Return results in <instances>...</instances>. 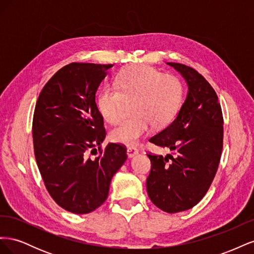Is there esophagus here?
<instances>
[{
	"label": "esophagus",
	"mask_w": 254,
	"mask_h": 254,
	"mask_svg": "<svg viewBox=\"0 0 254 254\" xmlns=\"http://www.w3.org/2000/svg\"><path fill=\"white\" fill-rule=\"evenodd\" d=\"M139 153V150L134 147H128L127 148V155L129 158H133L134 156H136Z\"/></svg>",
	"instance_id": "obj_1"
}]
</instances>
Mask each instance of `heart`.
<instances>
[{
    "instance_id": "heart-1",
    "label": "heart",
    "mask_w": 254,
    "mask_h": 254,
    "mask_svg": "<svg viewBox=\"0 0 254 254\" xmlns=\"http://www.w3.org/2000/svg\"><path fill=\"white\" fill-rule=\"evenodd\" d=\"M182 95V84L175 76L163 75L148 65H134L119 75L115 87L101 90L97 109L105 121L115 123L124 113L126 101L134 99L133 117L123 120L110 132L113 142L132 146L152 125L162 128L170 124L180 109Z\"/></svg>"
}]
</instances>
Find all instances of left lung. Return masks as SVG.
I'll use <instances>...</instances> for the list:
<instances>
[{
    "mask_svg": "<svg viewBox=\"0 0 254 254\" xmlns=\"http://www.w3.org/2000/svg\"><path fill=\"white\" fill-rule=\"evenodd\" d=\"M188 86L176 119L149 139L167 147L166 156L147 155L151 171L146 181L152 203L167 213L190 209L201 200L217 172L224 139V120L211 84L194 68L167 63Z\"/></svg>",
    "mask_w": 254,
    "mask_h": 254,
    "instance_id": "left-lung-1",
    "label": "left lung"
}]
</instances>
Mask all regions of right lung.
Returning a JSON list of instances; mask_svg holds the SVG:
<instances>
[{"mask_svg":"<svg viewBox=\"0 0 254 254\" xmlns=\"http://www.w3.org/2000/svg\"><path fill=\"white\" fill-rule=\"evenodd\" d=\"M112 64L73 63L43 87L33 120L34 150L45 188L63 209L87 214L108 197L113 175L127 159L123 145L109 143L95 103L99 84Z\"/></svg>","mask_w":254,"mask_h":254,"instance_id":"right-lung-1","label":"right lung"}]
</instances>
